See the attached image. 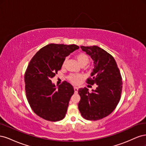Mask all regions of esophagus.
<instances>
[{
  "instance_id": "1",
  "label": "esophagus",
  "mask_w": 146,
  "mask_h": 146,
  "mask_svg": "<svg viewBox=\"0 0 146 146\" xmlns=\"http://www.w3.org/2000/svg\"><path fill=\"white\" fill-rule=\"evenodd\" d=\"M74 89L75 92H76V93H77V92H78V88L77 87H74Z\"/></svg>"
}]
</instances>
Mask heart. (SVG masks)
Masks as SVG:
<instances>
[{
  "mask_svg": "<svg viewBox=\"0 0 146 146\" xmlns=\"http://www.w3.org/2000/svg\"><path fill=\"white\" fill-rule=\"evenodd\" d=\"M76 58L77 60L78 61V63L82 67L86 66L90 62V58L89 56H88L86 54H84V53H80L77 55H76ZM68 58H66L63 60V63H62V68H64L66 62H67ZM82 78L81 76L80 75H76V74H70L68 76V79L70 82H72L73 84L75 85H77L79 81H80V79Z\"/></svg>",
  "mask_w": 146,
  "mask_h": 146,
  "instance_id": "b5f03b06",
  "label": "heart"
}]
</instances>
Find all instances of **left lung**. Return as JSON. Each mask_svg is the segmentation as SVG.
Here are the masks:
<instances>
[{"instance_id": "1", "label": "left lung", "mask_w": 146, "mask_h": 146, "mask_svg": "<svg viewBox=\"0 0 146 146\" xmlns=\"http://www.w3.org/2000/svg\"><path fill=\"white\" fill-rule=\"evenodd\" d=\"M94 61V69L86 83L98 85L96 90L89 92L86 88H80V100L78 107L83 118L98 121L111 114L121 99L122 77L115 60L103 48L93 46H81Z\"/></svg>"}]
</instances>
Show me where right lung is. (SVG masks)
<instances>
[{"label":"right lung","instance_id":"1","mask_svg":"<svg viewBox=\"0 0 146 146\" xmlns=\"http://www.w3.org/2000/svg\"><path fill=\"white\" fill-rule=\"evenodd\" d=\"M78 48L75 44H50L38 51L27 66L26 97L34 113L45 120L59 121L66 115L74 88L64 81L56 88L51 78L61 69L66 57Z\"/></svg>","mask_w":146,"mask_h":146}]
</instances>
